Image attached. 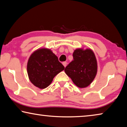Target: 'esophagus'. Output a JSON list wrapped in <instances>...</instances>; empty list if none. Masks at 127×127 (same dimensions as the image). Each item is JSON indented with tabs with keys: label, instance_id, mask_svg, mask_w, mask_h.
Wrapping results in <instances>:
<instances>
[{
	"label": "esophagus",
	"instance_id": "esophagus-1",
	"mask_svg": "<svg viewBox=\"0 0 127 127\" xmlns=\"http://www.w3.org/2000/svg\"><path fill=\"white\" fill-rule=\"evenodd\" d=\"M63 64L64 66V67H65V66H66V64H67V63H66V62H63Z\"/></svg>",
	"mask_w": 127,
	"mask_h": 127
}]
</instances>
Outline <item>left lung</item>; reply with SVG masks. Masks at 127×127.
Returning a JSON list of instances; mask_svg holds the SVG:
<instances>
[{
  "label": "left lung",
  "instance_id": "obj_1",
  "mask_svg": "<svg viewBox=\"0 0 127 127\" xmlns=\"http://www.w3.org/2000/svg\"><path fill=\"white\" fill-rule=\"evenodd\" d=\"M73 60L66 66L65 73L75 85L85 88L91 84L97 74V64L95 54L90 49H77Z\"/></svg>",
  "mask_w": 127,
  "mask_h": 127
}]
</instances>
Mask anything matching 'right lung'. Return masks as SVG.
<instances>
[{
	"label": "right lung",
	"mask_w": 127,
	"mask_h": 127,
	"mask_svg": "<svg viewBox=\"0 0 127 127\" xmlns=\"http://www.w3.org/2000/svg\"><path fill=\"white\" fill-rule=\"evenodd\" d=\"M64 66L50 49H38L30 56L27 70L30 81L39 89H45L51 84L56 75Z\"/></svg>",
	"instance_id": "obj_1"
}]
</instances>
